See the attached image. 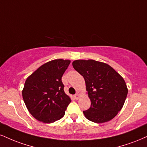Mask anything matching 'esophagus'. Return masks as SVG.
<instances>
[{"mask_svg":"<svg viewBox=\"0 0 147 147\" xmlns=\"http://www.w3.org/2000/svg\"><path fill=\"white\" fill-rule=\"evenodd\" d=\"M79 96H80V95H79V93H77L75 95V99H79Z\"/></svg>","mask_w":147,"mask_h":147,"instance_id":"esophagus-1","label":"esophagus"}]
</instances>
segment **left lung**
Instances as JSON below:
<instances>
[{
    "instance_id": "1",
    "label": "left lung",
    "mask_w": 147,
    "mask_h": 147,
    "mask_svg": "<svg viewBox=\"0 0 147 147\" xmlns=\"http://www.w3.org/2000/svg\"><path fill=\"white\" fill-rule=\"evenodd\" d=\"M72 66L84 77L91 101L90 107L83 112L86 118L96 123L114 118L128 93L123 77L108 64L93 59L75 60Z\"/></svg>"
}]
</instances>
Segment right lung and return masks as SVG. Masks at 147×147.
<instances>
[{
	"mask_svg": "<svg viewBox=\"0 0 147 147\" xmlns=\"http://www.w3.org/2000/svg\"><path fill=\"white\" fill-rule=\"evenodd\" d=\"M70 63V60H52L26 79L23 100L30 114L38 121L51 123L64 116L71 100L63 90L61 77Z\"/></svg>",
	"mask_w": 147,
	"mask_h": 147,
	"instance_id": "1",
	"label": "right lung"
}]
</instances>
